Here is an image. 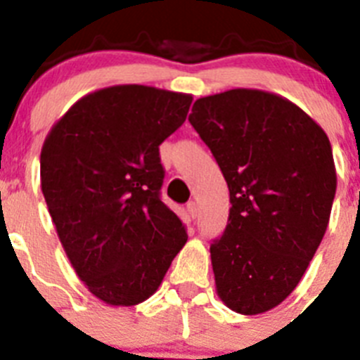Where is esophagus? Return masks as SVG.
Instances as JSON below:
<instances>
[{
  "instance_id": "obj_1",
  "label": "esophagus",
  "mask_w": 360,
  "mask_h": 360,
  "mask_svg": "<svg viewBox=\"0 0 360 360\" xmlns=\"http://www.w3.org/2000/svg\"><path fill=\"white\" fill-rule=\"evenodd\" d=\"M186 212H188V217H190V220H195V217H197V202H195V200H190V202L186 204Z\"/></svg>"
}]
</instances>
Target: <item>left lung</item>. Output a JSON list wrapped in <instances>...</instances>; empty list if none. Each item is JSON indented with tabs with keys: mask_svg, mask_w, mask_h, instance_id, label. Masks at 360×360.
I'll return each instance as SVG.
<instances>
[{
	"mask_svg": "<svg viewBox=\"0 0 360 360\" xmlns=\"http://www.w3.org/2000/svg\"><path fill=\"white\" fill-rule=\"evenodd\" d=\"M188 120L229 188L228 226L210 248L217 294L244 316L267 312L296 289L328 226V136L290 100L242 87L195 100Z\"/></svg>",
	"mask_w": 360,
	"mask_h": 360,
	"instance_id": "8db88e82",
	"label": "left lung"
}]
</instances>
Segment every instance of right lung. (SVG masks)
<instances>
[{"label": "right lung", "instance_id": "add662e5", "mask_svg": "<svg viewBox=\"0 0 360 360\" xmlns=\"http://www.w3.org/2000/svg\"><path fill=\"white\" fill-rule=\"evenodd\" d=\"M192 95L140 84L82 96L41 150V190L59 240L89 292L132 307L148 300L186 244L161 200L160 145L186 120Z\"/></svg>", "mask_w": 360, "mask_h": 360}]
</instances>
